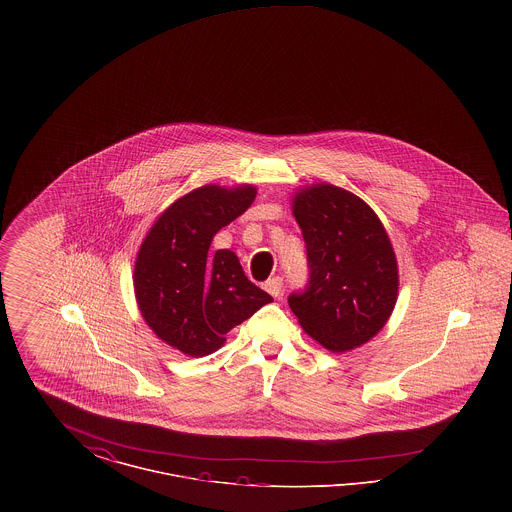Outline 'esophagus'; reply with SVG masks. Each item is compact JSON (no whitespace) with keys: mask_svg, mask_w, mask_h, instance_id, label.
<instances>
[{"mask_svg":"<svg viewBox=\"0 0 512 512\" xmlns=\"http://www.w3.org/2000/svg\"><path fill=\"white\" fill-rule=\"evenodd\" d=\"M265 290H267L272 297H278L282 293V278L280 276H274V278H268L265 282Z\"/></svg>","mask_w":512,"mask_h":512,"instance_id":"obj_1","label":"esophagus"}]
</instances>
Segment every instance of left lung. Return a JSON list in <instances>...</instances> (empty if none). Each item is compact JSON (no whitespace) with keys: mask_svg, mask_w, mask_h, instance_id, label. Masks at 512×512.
<instances>
[{"mask_svg":"<svg viewBox=\"0 0 512 512\" xmlns=\"http://www.w3.org/2000/svg\"><path fill=\"white\" fill-rule=\"evenodd\" d=\"M307 245L311 280L288 303L301 328L332 353L372 340L388 322L399 292L390 236L359 195L311 184L292 197Z\"/></svg>","mask_w":512,"mask_h":512,"instance_id":"left-lung-1","label":"left lung"}]
</instances>
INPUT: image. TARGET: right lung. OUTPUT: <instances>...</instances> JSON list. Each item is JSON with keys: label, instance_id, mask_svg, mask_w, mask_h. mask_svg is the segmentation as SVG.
Masks as SVG:
<instances>
[{"label": "right lung", "instance_id": "add662e5", "mask_svg": "<svg viewBox=\"0 0 512 512\" xmlns=\"http://www.w3.org/2000/svg\"><path fill=\"white\" fill-rule=\"evenodd\" d=\"M257 195L251 184H207L178 197L144 238L134 263V293L147 326L188 357L215 353L226 334L272 297L247 280L230 249L209 251L222 226Z\"/></svg>", "mask_w": 512, "mask_h": 512}]
</instances>
